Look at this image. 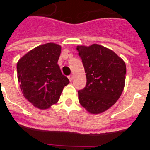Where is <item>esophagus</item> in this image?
<instances>
[{
  "label": "esophagus",
  "instance_id": "obj_1",
  "mask_svg": "<svg viewBox=\"0 0 150 150\" xmlns=\"http://www.w3.org/2000/svg\"><path fill=\"white\" fill-rule=\"evenodd\" d=\"M68 79L70 81H72L73 80V75H70V76H68Z\"/></svg>",
  "mask_w": 150,
  "mask_h": 150
}]
</instances>
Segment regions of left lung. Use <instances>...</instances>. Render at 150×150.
I'll list each match as a JSON object with an SVG mask.
<instances>
[{"label":"left lung","mask_w":150,"mask_h":150,"mask_svg":"<svg viewBox=\"0 0 150 150\" xmlns=\"http://www.w3.org/2000/svg\"><path fill=\"white\" fill-rule=\"evenodd\" d=\"M86 73V86L78 91L79 104L89 113L99 114L110 108L121 96L126 66L112 50L98 44L77 46Z\"/></svg>","instance_id":"8db88e82"}]
</instances>
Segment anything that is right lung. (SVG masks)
<instances>
[{
    "instance_id": "add662e5",
    "label": "right lung",
    "mask_w": 150,
    "mask_h": 150,
    "mask_svg": "<svg viewBox=\"0 0 150 150\" xmlns=\"http://www.w3.org/2000/svg\"><path fill=\"white\" fill-rule=\"evenodd\" d=\"M62 46L54 43L29 51L17 63V76L24 97L38 109H48L60 98L69 79L58 64Z\"/></svg>"
}]
</instances>
